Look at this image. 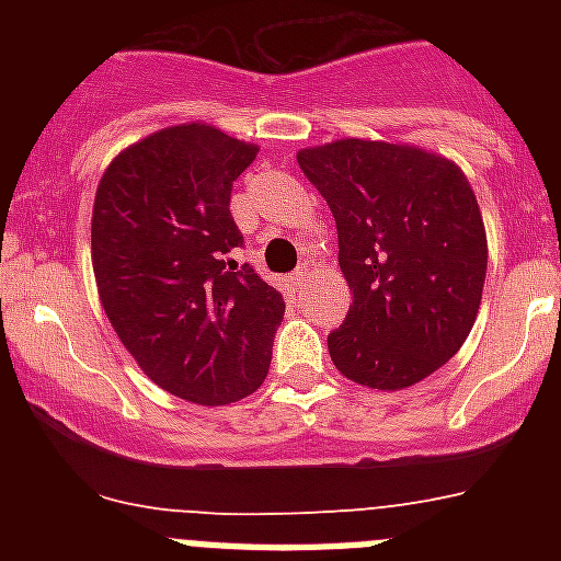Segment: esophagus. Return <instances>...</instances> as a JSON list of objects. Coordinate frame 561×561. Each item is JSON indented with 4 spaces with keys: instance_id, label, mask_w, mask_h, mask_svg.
<instances>
[{
    "instance_id": "obj_1",
    "label": "esophagus",
    "mask_w": 561,
    "mask_h": 561,
    "mask_svg": "<svg viewBox=\"0 0 561 561\" xmlns=\"http://www.w3.org/2000/svg\"><path fill=\"white\" fill-rule=\"evenodd\" d=\"M306 275H309V270H306V266H297V270L289 275V284L291 286H300V284H304Z\"/></svg>"
}]
</instances>
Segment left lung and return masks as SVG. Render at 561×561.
<instances>
[{"mask_svg": "<svg viewBox=\"0 0 561 561\" xmlns=\"http://www.w3.org/2000/svg\"><path fill=\"white\" fill-rule=\"evenodd\" d=\"M336 221L354 304L329 334L342 376L410 388L447 365L474 325L485 230L458 165L410 146L336 140L297 153Z\"/></svg>", "mask_w": 561, "mask_h": 561, "instance_id": "left-lung-1", "label": "left lung"}]
</instances>
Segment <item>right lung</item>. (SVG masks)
<instances>
[{"instance_id": "right-lung-1", "label": "right lung", "mask_w": 561, "mask_h": 561, "mask_svg": "<svg viewBox=\"0 0 561 561\" xmlns=\"http://www.w3.org/2000/svg\"><path fill=\"white\" fill-rule=\"evenodd\" d=\"M257 148L205 123L114 157L92 210V266L121 342L162 390L230 404L266 379L284 297L250 264L230 213Z\"/></svg>"}]
</instances>
